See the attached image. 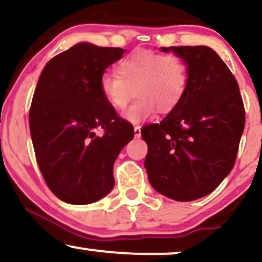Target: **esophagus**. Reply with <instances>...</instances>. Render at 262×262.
<instances>
[{
  "label": "esophagus",
  "mask_w": 262,
  "mask_h": 262,
  "mask_svg": "<svg viewBox=\"0 0 262 262\" xmlns=\"http://www.w3.org/2000/svg\"><path fill=\"white\" fill-rule=\"evenodd\" d=\"M134 136H136V138H139V137H141V126L139 125L134 126Z\"/></svg>",
  "instance_id": "34e87169"
}]
</instances>
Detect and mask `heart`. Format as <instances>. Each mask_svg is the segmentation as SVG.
Instances as JSON below:
<instances>
[{
	"label": "heart",
	"mask_w": 262,
	"mask_h": 262,
	"mask_svg": "<svg viewBox=\"0 0 262 262\" xmlns=\"http://www.w3.org/2000/svg\"><path fill=\"white\" fill-rule=\"evenodd\" d=\"M117 72H104L100 91L105 101L115 110H123L137 92L123 118L138 124L147 120L157 109L168 113L175 109L189 86V66L179 55L138 49L119 62Z\"/></svg>",
	"instance_id": "heart-1"
}]
</instances>
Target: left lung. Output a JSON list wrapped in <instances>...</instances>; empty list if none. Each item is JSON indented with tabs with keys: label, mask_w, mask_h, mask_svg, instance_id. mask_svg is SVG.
I'll use <instances>...</instances> for the list:
<instances>
[{
	"label": "left lung",
	"mask_w": 262,
	"mask_h": 262,
	"mask_svg": "<svg viewBox=\"0 0 262 262\" xmlns=\"http://www.w3.org/2000/svg\"><path fill=\"white\" fill-rule=\"evenodd\" d=\"M189 66L180 104L158 124L141 129L144 167L156 191L178 202L210 194L233 168L245 129L236 78L209 47H170Z\"/></svg>",
	"instance_id": "left-lung-1"
}]
</instances>
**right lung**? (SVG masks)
I'll list each match as a JSON object with an SVG mask.
<instances>
[{
  "mask_svg": "<svg viewBox=\"0 0 262 262\" xmlns=\"http://www.w3.org/2000/svg\"><path fill=\"white\" fill-rule=\"evenodd\" d=\"M124 52L78 43L52 58L39 77L29 113L31 141L47 185L68 204H91L112 191L116 157L134 137L99 86Z\"/></svg>",
  "mask_w": 262,
  "mask_h": 262,
  "instance_id": "right-lung-1",
  "label": "right lung"
}]
</instances>
